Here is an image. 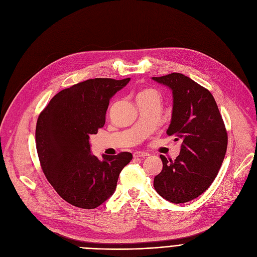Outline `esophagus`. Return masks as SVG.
Segmentation results:
<instances>
[{"label":"esophagus","instance_id":"esophagus-1","mask_svg":"<svg viewBox=\"0 0 257 257\" xmlns=\"http://www.w3.org/2000/svg\"><path fill=\"white\" fill-rule=\"evenodd\" d=\"M150 154L145 153V152H136L134 153V158H145V157H149Z\"/></svg>","mask_w":257,"mask_h":257}]
</instances>
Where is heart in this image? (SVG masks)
<instances>
[{
    "label": "heart",
    "instance_id": "heart-1",
    "mask_svg": "<svg viewBox=\"0 0 257 257\" xmlns=\"http://www.w3.org/2000/svg\"><path fill=\"white\" fill-rule=\"evenodd\" d=\"M140 98H159V93L154 89H145L138 94L137 99Z\"/></svg>",
    "mask_w": 257,
    "mask_h": 257
}]
</instances>
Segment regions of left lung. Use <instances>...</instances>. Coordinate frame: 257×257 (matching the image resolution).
I'll return each mask as SVG.
<instances>
[{
    "mask_svg": "<svg viewBox=\"0 0 257 257\" xmlns=\"http://www.w3.org/2000/svg\"><path fill=\"white\" fill-rule=\"evenodd\" d=\"M173 92L172 121L166 134L181 140L176 160L163 162L154 179L156 191L174 204L198 198L214 181L227 151L228 136L212 94L191 78L172 73L153 77Z\"/></svg>",
    "mask_w": 257,
    "mask_h": 257,
    "instance_id": "left-lung-1",
    "label": "left lung"
}]
</instances>
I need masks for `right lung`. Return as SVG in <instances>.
<instances>
[{"label":"right lung","mask_w":257,"mask_h":257,"mask_svg":"<svg viewBox=\"0 0 257 257\" xmlns=\"http://www.w3.org/2000/svg\"><path fill=\"white\" fill-rule=\"evenodd\" d=\"M131 78H94L57 93L40 114L35 130L36 151L43 172L65 201L94 209L114 193L119 174L131 162L127 152L91 154L90 137L105 123L109 99Z\"/></svg>","instance_id":"obj_1"}]
</instances>
